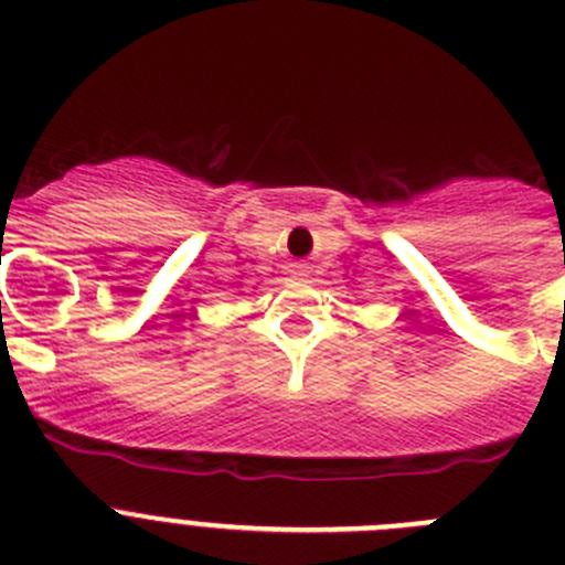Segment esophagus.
I'll list each match as a JSON object with an SVG mask.
<instances>
[{
    "instance_id": "obj_1",
    "label": "esophagus",
    "mask_w": 565,
    "mask_h": 565,
    "mask_svg": "<svg viewBox=\"0 0 565 565\" xmlns=\"http://www.w3.org/2000/svg\"><path fill=\"white\" fill-rule=\"evenodd\" d=\"M291 274H297V277H308V266L306 263H294Z\"/></svg>"
}]
</instances>
